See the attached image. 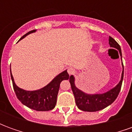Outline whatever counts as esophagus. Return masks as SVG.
<instances>
[{"mask_svg": "<svg viewBox=\"0 0 132 132\" xmlns=\"http://www.w3.org/2000/svg\"><path fill=\"white\" fill-rule=\"evenodd\" d=\"M67 71H68V73H69V75H73V74H74L76 71H75L74 69H73V68L71 67V68H69V69H68Z\"/></svg>", "mask_w": 132, "mask_h": 132, "instance_id": "1", "label": "esophagus"}]
</instances>
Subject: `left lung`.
I'll return each instance as SVG.
<instances>
[{
	"label": "left lung",
	"instance_id": "1",
	"mask_svg": "<svg viewBox=\"0 0 132 132\" xmlns=\"http://www.w3.org/2000/svg\"><path fill=\"white\" fill-rule=\"evenodd\" d=\"M109 44L110 47H114L118 49L119 54L122 56L120 46L111 37H109ZM122 68H123V71H122V77L119 83L114 88L111 89L110 90L102 94H87L84 92L81 91L75 86V78L73 76L71 75L69 78V82L71 83L72 91L74 95L76 103L78 109L86 112H96V111L101 110L111 105L116 100L121 90L123 76H124L123 63H122Z\"/></svg>",
	"mask_w": 132,
	"mask_h": 132
}]
</instances>
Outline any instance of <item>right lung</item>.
I'll return each instance as SVG.
<instances>
[{"label":"right lung","mask_w":132,"mask_h":132,"mask_svg":"<svg viewBox=\"0 0 132 132\" xmlns=\"http://www.w3.org/2000/svg\"><path fill=\"white\" fill-rule=\"evenodd\" d=\"M36 32V30L30 31L29 32L23 35L20 40L25 37L30 33ZM10 76L13 82V86L16 96L23 105H26L30 109L37 111H49L52 110L55 108L56 104L57 95L60 87L61 82L63 80H68L69 75L67 71H64L58 75L57 76L53 79L50 83L42 88L34 90V91H27L23 89L20 88L16 86L13 79V75Z\"/></svg>","instance_id":"add662e5"}]
</instances>
